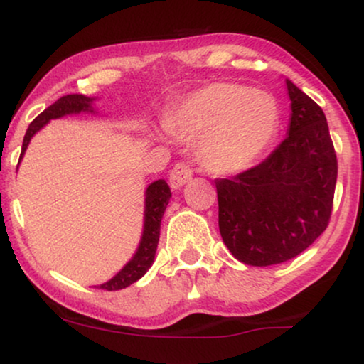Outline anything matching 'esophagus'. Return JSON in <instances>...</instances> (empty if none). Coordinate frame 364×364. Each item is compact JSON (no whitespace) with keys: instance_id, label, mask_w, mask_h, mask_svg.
<instances>
[{"instance_id":"obj_1","label":"esophagus","mask_w":364,"mask_h":364,"mask_svg":"<svg viewBox=\"0 0 364 364\" xmlns=\"http://www.w3.org/2000/svg\"><path fill=\"white\" fill-rule=\"evenodd\" d=\"M193 176V169L188 163H176L174 168L169 173V185H171L173 190H178L183 185H186Z\"/></svg>"}]
</instances>
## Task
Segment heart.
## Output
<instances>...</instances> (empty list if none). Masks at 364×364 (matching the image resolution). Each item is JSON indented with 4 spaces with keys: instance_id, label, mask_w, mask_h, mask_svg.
<instances>
[{
    "instance_id": "1",
    "label": "heart",
    "mask_w": 364,
    "mask_h": 364,
    "mask_svg": "<svg viewBox=\"0 0 364 364\" xmlns=\"http://www.w3.org/2000/svg\"><path fill=\"white\" fill-rule=\"evenodd\" d=\"M178 139H198V156L210 171L240 173L272 144L279 131L274 97L232 82H215L185 95L164 117Z\"/></svg>"
}]
</instances>
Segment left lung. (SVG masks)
Returning a JSON list of instances; mask_svg holds the SVG:
<instances>
[{
  "label": "left lung",
  "mask_w": 364,
  "mask_h": 364,
  "mask_svg": "<svg viewBox=\"0 0 364 364\" xmlns=\"http://www.w3.org/2000/svg\"><path fill=\"white\" fill-rule=\"evenodd\" d=\"M287 137L260 164L215 179L223 243L247 265L297 257L328 228L338 159L323 109L291 80Z\"/></svg>",
  "instance_id": "8db88e82"
}]
</instances>
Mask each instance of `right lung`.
<instances>
[{"mask_svg": "<svg viewBox=\"0 0 364 364\" xmlns=\"http://www.w3.org/2000/svg\"><path fill=\"white\" fill-rule=\"evenodd\" d=\"M92 102L94 99L85 97L82 94H68L60 97L57 102L50 105L40 114L38 117L33 119L26 129V134L23 137V148L20 159L25 154L26 148H28L31 137L40 131L45 124L52 121V119H58L67 116V114H80V112H94L92 110ZM171 198V190H169L168 183L164 179H158V181L151 183L146 190V206H144V230H142V238L137 252L131 260L124 265L121 272L114 275L112 279L107 280L105 284L95 285L97 289H104V291H121L126 289L127 285L134 284L139 280L142 275L149 270L153 265L156 248H158L159 242V228H161V218H163L164 210L169 203Z\"/></svg>", "mask_w": 364, "mask_h": 364, "instance_id": "obj_1", "label": "right lung"}]
</instances>
